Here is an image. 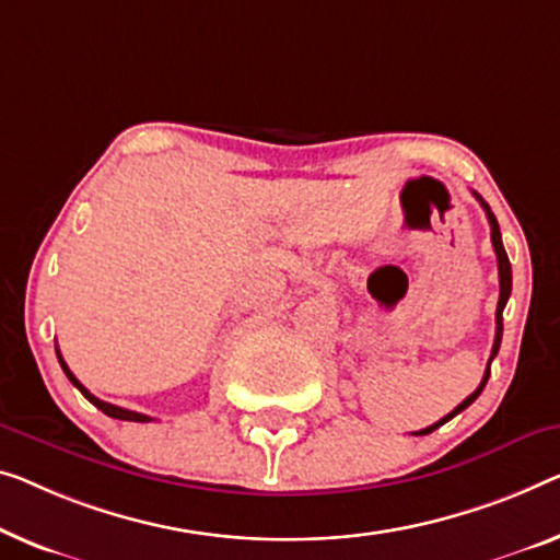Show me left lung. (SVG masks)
<instances>
[{"label": "left lung", "instance_id": "obj_1", "mask_svg": "<svg viewBox=\"0 0 560 560\" xmlns=\"http://www.w3.org/2000/svg\"><path fill=\"white\" fill-rule=\"evenodd\" d=\"M475 198H478V200H480V206L486 208V215H488V223H490V241H493V248H495V256H498L500 299H498V308H495V341H493V352H490V362H493V360H495V354H498V349H500V339H503V308H505V304H508V296H511V289H513V273H511V261H508V254H505V248H503V238H500V229H498V221H495L493 211H490V206H488L486 200H482L478 194H475ZM490 362H488V366H486V374H482L480 387L475 389L470 397H465L463 402L457 405L453 412L442 417L440 422L430 424V428H424V430H420V432H415V435H430V432H432V430H438L440 424H445L447 420H453L455 415H460V412L465 410V407H470V405L475 402V399L480 397V392H482V387H486V382H488V377H490Z\"/></svg>", "mask_w": 560, "mask_h": 560}]
</instances>
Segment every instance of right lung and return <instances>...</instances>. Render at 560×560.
I'll return each mask as SVG.
<instances>
[{
    "mask_svg": "<svg viewBox=\"0 0 560 560\" xmlns=\"http://www.w3.org/2000/svg\"><path fill=\"white\" fill-rule=\"evenodd\" d=\"M57 360H60V364H62V370H65V374H67V380L72 382L74 387H78L82 395H85V399H90V402H93L100 412H105L107 417H115V420H128V422H153V417H148V415H140V412H132V410H125V407H118V405H110V402H103V399H97L95 395H90L88 392V387H82L80 385V380L74 377V374L70 372V366L65 364V360H62V354H60V349H57Z\"/></svg>",
    "mask_w": 560,
    "mask_h": 560,
    "instance_id": "obj_1",
    "label": "right lung"
}]
</instances>
